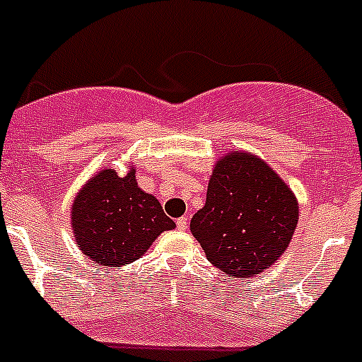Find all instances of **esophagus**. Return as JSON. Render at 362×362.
I'll return each instance as SVG.
<instances>
[{"mask_svg":"<svg viewBox=\"0 0 362 362\" xmlns=\"http://www.w3.org/2000/svg\"><path fill=\"white\" fill-rule=\"evenodd\" d=\"M187 223H189V219L185 218V216H182V218L177 219V227L180 228V230H185V228H187Z\"/></svg>","mask_w":362,"mask_h":362,"instance_id":"obj_1","label":"esophagus"}]
</instances>
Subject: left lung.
I'll list each match as a JSON object with an SVG mask.
<instances>
[{"label": "left lung", "mask_w": 362, "mask_h": 362, "mask_svg": "<svg viewBox=\"0 0 362 362\" xmlns=\"http://www.w3.org/2000/svg\"><path fill=\"white\" fill-rule=\"evenodd\" d=\"M296 223L298 202L286 182L262 158L232 151L216 162L191 232L211 264L234 279H248L279 261Z\"/></svg>", "instance_id": "obj_1"}]
</instances>
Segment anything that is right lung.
Returning <instances> with one entry per match:
<instances>
[{
	"label": "right lung",
	"mask_w": 362,
	"mask_h": 362,
	"mask_svg": "<svg viewBox=\"0 0 362 362\" xmlns=\"http://www.w3.org/2000/svg\"><path fill=\"white\" fill-rule=\"evenodd\" d=\"M74 239L87 257L109 268H121L144 255L173 219L158 200L137 185L135 170L124 177L105 168L89 178L71 207Z\"/></svg>",
	"instance_id": "right-lung-1"
}]
</instances>
